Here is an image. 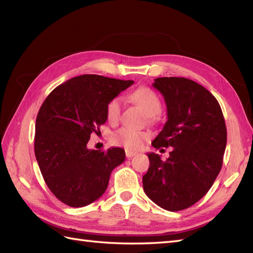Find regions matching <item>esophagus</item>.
<instances>
[{"instance_id": "34e87169", "label": "esophagus", "mask_w": 253, "mask_h": 253, "mask_svg": "<svg viewBox=\"0 0 253 253\" xmlns=\"http://www.w3.org/2000/svg\"><path fill=\"white\" fill-rule=\"evenodd\" d=\"M137 154V152H133V151H130V150H126V157L128 159H130L132 157H135V155Z\"/></svg>"}]
</instances>
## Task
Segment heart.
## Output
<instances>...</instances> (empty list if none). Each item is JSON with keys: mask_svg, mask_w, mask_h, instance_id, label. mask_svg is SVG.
<instances>
[{"mask_svg": "<svg viewBox=\"0 0 253 253\" xmlns=\"http://www.w3.org/2000/svg\"><path fill=\"white\" fill-rule=\"evenodd\" d=\"M131 100L140 105L147 113L149 120L153 122L157 118V114L162 109V103L158 94L148 87H140L133 91L130 95ZM122 99L121 96L112 98L106 105V118L110 123L117 122L121 115ZM144 139H147V133L139 131L132 128L123 127L116 130L112 136V141L118 146H123L127 149H138L142 144Z\"/></svg>", "mask_w": 253, "mask_h": 253, "instance_id": "heart-1", "label": "heart"}]
</instances>
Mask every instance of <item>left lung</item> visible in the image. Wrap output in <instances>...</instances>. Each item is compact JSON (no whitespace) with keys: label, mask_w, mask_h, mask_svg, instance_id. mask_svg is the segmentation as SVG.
Wrapping results in <instances>:
<instances>
[{"label":"left lung","mask_w":253,"mask_h":253,"mask_svg":"<svg viewBox=\"0 0 253 253\" xmlns=\"http://www.w3.org/2000/svg\"><path fill=\"white\" fill-rule=\"evenodd\" d=\"M153 87L164 96L168 122L152 146L173 150L166 161L148 153L143 190L162 209L181 211L200 200L216 179L226 148V125L217 100L193 80L161 77Z\"/></svg>","instance_id":"obj_1"}]
</instances>
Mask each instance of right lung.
I'll use <instances>...</instances> for the list:
<instances>
[{
    "instance_id": "obj_1",
    "label": "right lung",
    "mask_w": 253,
    "mask_h": 253,
    "mask_svg": "<svg viewBox=\"0 0 253 253\" xmlns=\"http://www.w3.org/2000/svg\"><path fill=\"white\" fill-rule=\"evenodd\" d=\"M133 84L99 75H82L46 96L36 120L35 154L45 184L73 208L92 203L105 192L112 170L125 161V150H91L92 132L106 122L109 101Z\"/></svg>"
}]
</instances>
